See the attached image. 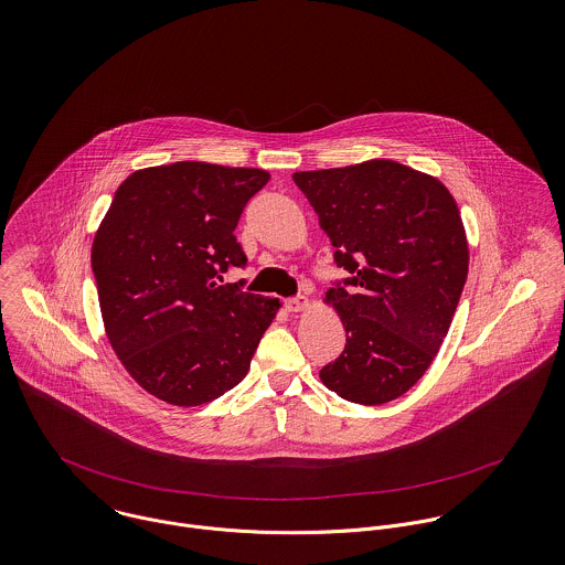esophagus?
<instances>
[{"mask_svg": "<svg viewBox=\"0 0 565 565\" xmlns=\"http://www.w3.org/2000/svg\"><path fill=\"white\" fill-rule=\"evenodd\" d=\"M308 308H310V299L308 297H295V299L286 301V310L288 312H303Z\"/></svg>", "mask_w": 565, "mask_h": 565, "instance_id": "esophagus-1", "label": "esophagus"}]
</instances>
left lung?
Wrapping results in <instances>:
<instances>
[{"label": "left lung", "mask_w": 565, "mask_h": 565, "mask_svg": "<svg viewBox=\"0 0 565 565\" xmlns=\"http://www.w3.org/2000/svg\"><path fill=\"white\" fill-rule=\"evenodd\" d=\"M353 292L330 288L347 344L321 382L347 402L380 406L430 369L467 279L469 246L450 190L391 159L292 174Z\"/></svg>", "instance_id": "left-lung-1"}]
</instances>
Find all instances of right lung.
<instances>
[{"label": "right lung", "mask_w": 565, "mask_h": 565, "mask_svg": "<svg viewBox=\"0 0 565 565\" xmlns=\"http://www.w3.org/2000/svg\"><path fill=\"white\" fill-rule=\"evenodd\" d=\"M268 179L205 161L135 170L96 231L105 334L128 375L166 404L201 406L242 382L281 308L216 281L246 262L233 231Z\"/></svg>", "instance_id": "add662e5"}]
</instances>
